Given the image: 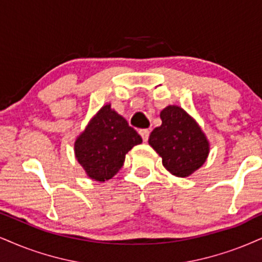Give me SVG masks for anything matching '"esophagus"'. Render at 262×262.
<instances>
[{"instance_id": "obj_1", "label": "esophagus", "mask_w": 262, "mask_h": 262, "mask_svg": "<svg viewBox=\"0 0 262 262\" xmlns=\"http://www.w3.org/2000/svg\"><path fill=\"white\" fill-rule=\"evenodd\" d=\"M140 135H141L142 140H143L144 142H147L148 138H149V130H147V128H142V130H140Z\"/></svg>"}]
</instances>
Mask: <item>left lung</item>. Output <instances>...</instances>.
Segmentation results:
<instances>
[{"label":"left lung","instance_id":"1","mask_svg":"<svg viewBox=\"0 0 262 262\" xmlns=\"http://www.w3.org/2000/svg\"><path fill=\"white\" fill-rule=\"evenodd\" d=\"M161 125L151 131L149 144L173 175L186 177L204 164L209 143L202 130L182 108L170 105L160 113Z\"/></svg>","mask_w":262,"mask_h":262}]
</instances>
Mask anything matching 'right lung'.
I'll return each mask as SVG.
<instances>
[{
  "instance_id": "right-lung-1",
  "label": "right lung",
  "mask_w": 262,
  "mask_h": 262,
  "mask_svg": "<svg viewBox=\"0 0 262 262\" xmlns=\"http://www.w3.org/2000/svg\"><path fill=\"white\" fill-rule=\"evenodd\" d=\"M142 138L128 122L104 105L75 142L76 159L91 179H112L121 169L128 150Z\"/></svg>"
}]
</instances>
